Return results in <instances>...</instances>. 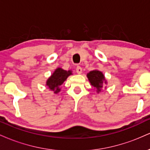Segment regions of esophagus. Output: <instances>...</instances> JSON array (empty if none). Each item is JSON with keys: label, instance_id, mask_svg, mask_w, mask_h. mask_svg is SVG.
I'll use <instances>...</instances> for the list:
<instances>
[{"label": "esophagus", "instance_id": "esophagus-1", "mask_svg": "<svg viewBox=\"0 0 150 150\" xmlns=\"http://www.w3.org/2000/svg\"><path fill=\"white\" fill-rule=\"evenodd\" d=\"M82 68H81L80 66H77L76 68V72L77 74H81L82 73Z\"/></svg>", "mask_w": 150, "mask_h": 150}]
</instances>
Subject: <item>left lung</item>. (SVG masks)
Listing matches in <instances>:
<instances>
[{
	"label": "left lung",
	"mask_w": 150,
	"mask_h": 150,
	"mask_svg": "<svg viewBox=\"0 0 150 150\" xmlns=\"http://www.w3.org/2000/svg\"><path fill=\"white\" fill-rule=\"evenodd\" d=\"M87 76L88 77V80L91 85L97 89L98 93L101 92L104 84L107 83L106 80H105L104 74L99 70H94L90 71L89 73H87Z\"/></svg>",
	"instance_id": "1"
}]
</instances>
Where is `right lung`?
I'll return each instance as SVG.
<instances>
[{
  "label": "right lung",
  "instance_id": "obj_1",
  "mask_svg": "<svg viewBox=\"0 0 150 150\" xmlns=\"http://www.w3.org/2000/svg\"><path fill=\"white\" fill-rule=\"evenodd\" d=\"M70 75H72L71 70L67 71L61 68H58L46 81V86L55 94H57L61 91L60 86L63 85Z\"/></svg>",
  "mask_w": 150,
  "mask_h": 150
}]
</instances>
